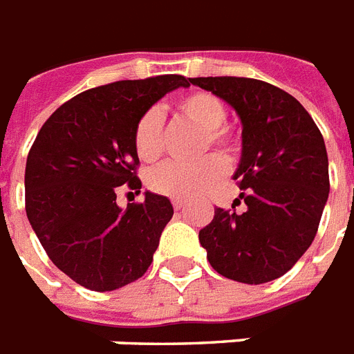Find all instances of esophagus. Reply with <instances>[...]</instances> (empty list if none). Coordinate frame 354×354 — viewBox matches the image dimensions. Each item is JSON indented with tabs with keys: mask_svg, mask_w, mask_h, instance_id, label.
Returning a JSON list of instances; mask_svg holds the SVG:
<instances>
[{
	"mask_svg": "<svg viewBox=\"0 0 354 354\" xmlns=\"http://www.w3.org/2000/svg\"><path fill=\"white\" fill-rule=\"evenodd\" d=\"M172 205H174V209L176 211H180V209H183V205H185V202H183V200H172Z\"/></svg>",
	"mask_w": 354,
	"mask_h": 354,
	"instance_id": "34e87169",
	"label": "esophagus"
}]
</instances>
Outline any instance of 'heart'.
I'll return each mask as SVG.
<instances>
[{
	"label": "heart",
	"instance_id": "obj_1",
	"mask_svg": "<svg viewBox=\"0 0 354 354\" xmlns=\"http://www.w3.org/2000/svg\"><path fill=\"white\" fill-rule=\"evenodd\" d=\"M178 112L193 121L196 127L205 130L202 139V152L215 147L221 154L227 156L233 150L232 133L222 128L226 121L224 102L209 91H191L178 99ZM161 133L163 119L160 112L149 110L139 118L133 128V147L143 161H154L161 154ZM226 165L221 158L209 156L205 160L183 165V163H165L149 174V185L152 191L176 200H191L204 194L222 178Z\"/></svg>",
	"mask_w": 354,
	"mask_h": 354
}]
</instances>
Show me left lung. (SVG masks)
I'll list each match as a JSON object with an SVG mask.
<instances>
[{
  "label": "left lung",
  "mask_w": 354,
  "mask_h": 354,
  "mask_svg": "<svg viewBox=\"0 0 354 354\" xmlns=\"http://www.w3.org/2000/svg\"><path fill=\"white\" fill-rule=\"evenodd\" d=\"M235 110L242 124L233 180L242 213L216 207L198 239L211 266L227 279L261 285L286 274L313 244L329 198V160L322 132L297 99L263 80L198 77Z\"/></svg>",
  "instance_id": "8db88e82"
}]
</instances>
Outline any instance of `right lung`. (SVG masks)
Returning a JSON list of instances; mask_svg holds the SVG:
<instances>
[{
  "label": "right lung",
  "mask_w": 354,
  "mask_h": 354,
  "mask_svg": "<svg viewBox=\"0 0 354 354\" xmlns=\"http://www.w3.org/2000/svg\"><path fill=\"white\" fill-rule=\"evenodd\" d=\"M182 75L119 80L82 91L44 122L25 165V211L57 268L75 283L108 292L149 270L172 218L171 200L118 205V187L141 189L133 128Z\"/></svg>",
  "instance_id": "right-lung-1"
}]
</instances>
